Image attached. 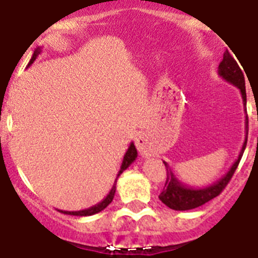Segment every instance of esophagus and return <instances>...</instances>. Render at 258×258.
<instances>
[{
  "label": "esophagus",
  "mask_w": 258,
  "mask_h": 258,
  "mask_svg": "<svg viewBox=\"0 0 258 258\" xmlns=\"http://www.w3.org/2000/svg\"><path fill=\"white\" fill-rule=\"evenodd\" d=\"M136 146L141 154L142 155L147 154V140H146V137L143 136V133H140L138 136H137Z\"/></svg>",
  "instance_id": "esophagus-1"
}]
</instances>
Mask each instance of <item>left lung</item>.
Masks as SVG:
<instances>
[{"instance_id":"obj_1","label":"left lung","mask_w":258,"mask_h":258,"mask_svg":"<svg viewBox=\"0 0 258 258\" xmlns=\"http://www.w3.org/2000/svg\"><path fill=\"white\" fill-rule=\"evenodd\" d=\"M218 75H220L223 80H226L227 83L235 85L236 88L240 90L241 98H243V104H244V111L245 113H247V94H245L244 75L241 72L240 67L238 66L235 59L230 55V52L227 51V50L225 51V54H223L222 61H221L220 66H218ZM247 140L248 116H245V140L244 143H243V147H241L238 159L235 160V163L232 164V166L229 169V172L223 175L220 181L214 182L213 184L207 186V187L194 188L183 184L182 182L178 181L177 177H175L174 173L172 172V169H170L169 165H168V163L164 161L166 168V182L165 187L163 188L161 194L159 195V199H160L166 207H169L170 209H174V211H188V209L198 208V207L208 203L209 200L218 197V195L222 192L223 188L227 186V183L230 182V179H231V177L234 175V173H235L236 168H238L239 165V161H240L241 156H243V152H244L245 150V146H247Z\"/></svg>"}]
</instances>
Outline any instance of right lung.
I'll list each match as a JSON object with an SVG mask.
<instances>
[{"label": "right lung", "instance_id": "obj_1", "mask_svg": "<svg viewBox=\"0 0 258 258\" xmlns=\"http://www.w3.org/2000/svg\"><path fill=\"white\" fill-rule=\"evenodd\" d=\"M41 52V49L40 47H37V49L35 50V52H33V55H32V59L29 60V64L31 66L33 61L36 60V58H37V55ZM137 149H136V146H134V143H131V146H129V149H127L126 154L124 155V159H122V164H121V168H120V170H118V174L117 177H116V181H117L118 178V175L121 174L122 172H124L125 169H126L127 166L131 165L132 163H133L134 160L137 159ZM116 181L115 183H113L112 188H111V191L108 192V195H107L106 198H104L103 200H102L101 203H98L97 206H93L90 207V208L88 209H83V211H77V212H68V211H59L61 212V213H64V214H71V216H92V214H95V213H99L101 211H103L104 208H106L107 206H108L109 203L112 202L113 197H115V192H116Z\"/></svg>", "mask_w": 258, "mask_h": 258}]
</instances>
